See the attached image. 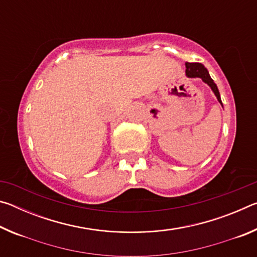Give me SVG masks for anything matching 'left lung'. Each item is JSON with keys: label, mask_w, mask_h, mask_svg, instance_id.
I'll list each match as a JSON object with an SVG mask.
<instances>
[{"label": "left lung", "mask_w": 257, "mask_h": 257, "mask_svg": "<svg viewBox=\"0 0 257 257\" xmlns=\"http://www.w3.org/2000/svg\"><path fill=\"white\" fill-rule=\"evenodd\" d=\"M186 76L189 77V78H202V80L204 82H206V84L211 87L213 93L215 94V96L217 98V101L221 103V105H222V102H221V97H220V93H219V89H217L216 85L214 84V81H213L212 78L208 75V71L207 69L203 66L202 63H189V62H186Z\"/></svg>", "instance_id": "left-lung-1"}]
</instances>
